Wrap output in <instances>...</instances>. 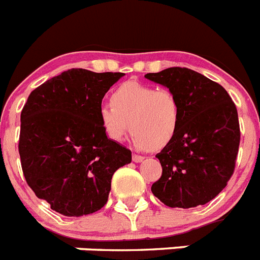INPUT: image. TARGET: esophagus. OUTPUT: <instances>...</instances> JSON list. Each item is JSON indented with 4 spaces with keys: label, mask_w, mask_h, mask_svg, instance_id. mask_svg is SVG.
I'll return each instance as SVG.
<instances>
[{
    "label": "esophagus",
    "mask_w": 260,
    "mask_h": 260,
    "mask_svg": "<svg viewBox=\"0 0 260 260\" xmlns=\"http://www.w3.org/2000/svg\"><path fill=\"white\" fill-rule=\"evenodd\" d=\"M143 160H144L143 156L137 155V153H133V161H134V162H142Z\"/></svg>",
    "instance_id": "esophagus-1"
}]
</instances>
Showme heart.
<instances>
[{
	"instance_id": "heart-1",
	"label": "heart",
	"mask_w": 260,
	"mask_h": 260,
	"mask_svg": "<svg viewBox=\"0 0 260 260\" xmlns=\"http://www.w3.org/2000/svg\"><path fill=\"white\" fill-rule=\"evenodd\" d=\"M98 117L109 139L121 142L128 130L139 150L164 148L173 141L181 122V105L168 88L126 82L112 95V104L99 105Z\"/></svg>"
}]
</instances>
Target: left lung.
<instances>
[{
  "label": "left lung",
  "instance_id": "1",
  "mask_svg": "<svg viewBox=\"0 0 260 260\" xmlns=\"http://www.w3.org/2000/svg\"><path fill=\"white\" fill-rule=\"evenodd\" d=\"M144 78L171 89L181 105L178 132L156 155L162 174L151 191L172 208L208 203L234 171L241 137L236 105L219 83L190 69L169 68Z\"/></svg>",
  "mask_w": 260,
  "mask_h": 260
}]
</instances>
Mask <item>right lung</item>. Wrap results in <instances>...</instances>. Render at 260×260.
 <instances>
[{"mask_svg": "<svg viewBox=\"0 0 260 260\" xmlns=\"http://www.w3.org/2000/svg\"><path fill=\"white\" fill-rule=\"evenodd\" d=\"M123 75L71 69L34 89L23 107V174L36 197L61 215L104 207L114 172L132 162V151L109 139L98 117L103 98Z\"/></svg>", "mask_w": 260, "mask_h": 260, "instance_id": "obj_1", "label": "right lung"}]
</instances>
